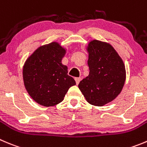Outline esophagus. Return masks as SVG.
Instances as JSON below:
<instances>
[{"label": "esophagus", "mask_w": 147, "mask_h": 147, "mask_svg": "<svg viewBox=\"0 0 147 147\" xmlns=\"http://www.w3.org/2000/svg\"><path fill=\"white\" fill-rule=\"evenodd\" d=\"M75 81H76V84L78 85V84H79V83H80V80H81V78H75Z\"/></svg>", "instance_id": "1"}]
</instances>
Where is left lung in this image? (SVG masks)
Instances as JSON below:
<instances>
[{
    "instance_id": "8db88e82",
    "label": "left lung",
    "mask_w": 147,
    "mask_h": 147,
    "mask_svg": "<svg viewBox=\"0 0 147 147\" xmlns=\"http://www.w3.org/2000/svg\"><path fill=\"white\" fill-rule=\"evenodd\" d=\"M89 75L78 88L89 104L104 106L121 92L125 81V68L111 45L94 40L88 47Z\"/></svg>"
}]
</instances>
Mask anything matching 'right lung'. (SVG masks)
Returning <instances> with one entry per match:
<instances>
[{
    "mask_svg": "<svg viewBox=\"0 0 147 147\" xmlns=\"http://www.w3.org/2000/svg\"><path fill=\"white\" fill-rule=\"evenodd\" d=\"M66 51L57 42L40 46L23 67L24 86L30 96L45 107L61 102L69 88L76 84L61 64Z\"/></svg>",
    "mask_w": 147,
    "mask_h": 147,
    "instance_id": "1",
    "label": "right lung"
}]
</instances>
